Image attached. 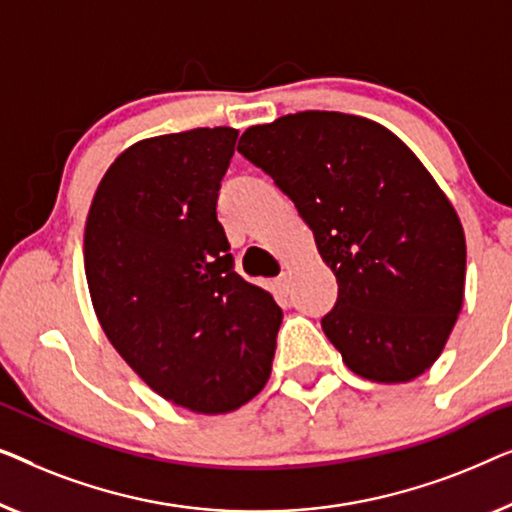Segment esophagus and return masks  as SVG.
Wrapping results in <instances>:
<instances>
[{
    "instance_id": "34e87169",
    "label": "esophagus",
    "mask_w": 512,
    "mask_h": 512,
    "mask_svg": "<svg viewBox=\"0 0 512 512\" xmlns=\"http://www.w3.org/2000/svg\"><path fill=\"white\" fill-rule=\"evenodd\" d=\"M276 287L280 292H287V287H290V280H287V273H280L276 278Z\"/></svg>"
}]
</instances>
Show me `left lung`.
<instances>
[{
	"label": "left lung",
	"mask_w": 512,
	"mask_h": 512,
	"mask_svg": "<svg viewBox=\"0 0 512 512\" xmlns=\"http://www.w3.org/2000/svg\"><path fill=\"white\" fill-rule=\"evenodd\" d=\"M239 153L294 201L334 271L322 329L345 366L373 383L427 371L462 311L466 239L413 150L373 120L304 111L248 127Z\"/></svg>",
	"instance_id": "1"
}]
</instances>
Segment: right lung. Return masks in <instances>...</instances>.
<instances>
[{"label": "right lung", "mask_w": 512, "mask_h": 512, "mask_svg": "<svg viewBox=\"0 0 512 512\" xmlns=\"http://www.w3.org/2000/svg\"><path fill=\"white\" fill-rule=\"evenodd\" d=\"M239 132L199 127L118 155L85 222V278L104 334L176 406L218 415L269 380L283 311L234 271L218 222Z\"/></svg>", "instance_id": "add662e5"}]
</instances>
